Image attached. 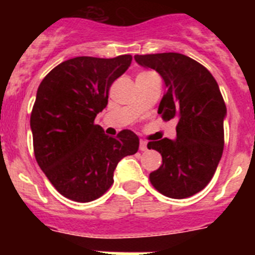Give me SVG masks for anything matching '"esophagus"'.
Instances as JSON below:
<instances>
[{"label":"esophagus","instance_id":"obj_1","mask_svg":"<svg viewBox=\"0 0 255 255\" xmlns=\"http://www.w3.org/2000/svg\"><path fill=\"white\" fill-rule=\"evenodd\" d=\"M139 149L140 150H147L148 148H147V141L145 140H140V144H139Z\"/></svg>","mask_w":255,"mask_h":255}]
</instances>
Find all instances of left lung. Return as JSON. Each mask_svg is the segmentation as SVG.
I'll list each match as a JSON object with an SVG mask.
<instances>
[{
  "label": "left lung",
  "mask_w": 255,
  "mask_h": 255,
  "mask_svg": "<svg viewBox=\"0 0 255 255\" xmlns=\"http://www.w3.org/2000/svg\"><path fill=\"white\" fill-rule=\"evenodd\" d=\"M139 65L162 76L167 93L158 107L164 120L176 117V140L148 143L161 153L162 164L149 173L161 194L184 199L203 190L216 172L222 152L226 105L216 79L202 64L181 53L136 55Z\"/></svg>",
  "instance_id": "obj_1"
}]
</instances>
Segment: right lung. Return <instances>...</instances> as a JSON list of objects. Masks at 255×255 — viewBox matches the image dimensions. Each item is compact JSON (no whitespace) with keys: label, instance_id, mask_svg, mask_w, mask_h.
Returning <instances> with one entry per match:
<instances>
[{"label":"right lung","instance_id":"add662e5","mask_svg":"<svg viewBox=\"0 0 255 255\" xmlns=\"http://www.w3.org/2000/svg\"><path fill=\"white\" fill-rule=\"evenodd\" d=\"M131 60V55L71 58L39 84L30 115L34 155L65 198L87 203L102 197L114 184L120 159L138 152L139 138L131 130L111 138L94 124L107 106L112 83Z\"/></svg>","mask_w":255,"mask_h":255}]
</instances>
